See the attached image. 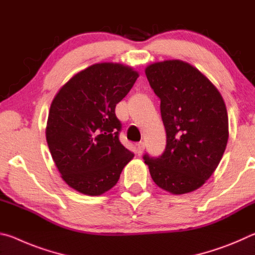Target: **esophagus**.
I'll return each mask as SVG.
<instances>
[{"mask_svg": "<svg viewBox=\"0 0 255 255\" xmlns=\"http://www.w3.org/2000/svg\"><path fill=\"white\" fill-rule=\"evenodd\" d=\"M144 149H145V143H144V141H139V143H137V153H138V155L143 154Z\"/></svg>", "mask_w": 255, "mask_h": 255, "instance_id": "obj_1", "label": "esophagus"}]
</instances>
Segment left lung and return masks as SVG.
I'll return each instance as SVG.
<instances>
[{"instance_id":"obj_1","label":"left lung","mask_w":255,"mask_h":255,"mask_svg":"<svg viewBox=\"0 0 255 255\" xmlns=\"http://www.w3.org/2000/svg\"><path fill=\"white\" fill-rule=\"evenodd\" d=\"M145 74L161 99L166 147L158 157L145 155L155 184L183 195L206 183L225 152L228 116L218 89L195 66L180 59L156 62Z\"/></svg>"}]
</instances>
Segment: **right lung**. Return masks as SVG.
<instances>
[{
    "instance_id": "right-lung-1",
    "label": "right lung",
    "mask_w": 255,
    "mask_h": 255,
    "mask_svg": "<svg viewBox=\"0 0 255 255\" xmlns=\"http://www.w3.org/2000/svg\"><path fill=\"white\" fill-rule=\"evenodd\" d=\"M138 76L124 64H93L67 81L51 102L47 144L62 179L80 193L109 191L133 157L119 141L115 108Z\"/></svg>"
}]
</instances>
